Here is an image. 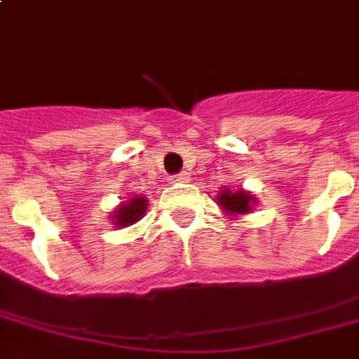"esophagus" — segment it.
<instances>
[{
    "label": "esophagus",
    "instance_id": "esophagus-1",
    "mask_svg": "<svg viewBox=\"0 0 359 359\" xmlns=\"http://www.w3.org/2000/svg\"><path fill=\"white\" fill-rule=\"evenodd\" d=\"M171 180L173 182H186V180H190V175L186 173V171H182V173H177L171 177Z\"/></svg>",
    "mask_w": 359,
    "mask_h": 359
}]
</instances>
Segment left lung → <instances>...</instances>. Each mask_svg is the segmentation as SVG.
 <instances>
[{
  "instance_id": "left-lung-1",
  "label": "left lung",
  "mask_w": 359,
  "mask_h": 359,
  "mask_svg": "<svg viewBox=\"0 0 359 359\" xmlns=\"http://www.w3.org/2000/svg\"><path fill=\"white\" fill-rule=\"evenodd\" d=\"M253 201H255V199H253V197L244 190L233 191L225 188V190L218 196L219 205H222L227 212H233V214L250 212Z\"/></svg>"
}]
</instances>
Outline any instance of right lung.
Listing matches in <instances>:
<instances>
[{
    "label": "right lung",
    "mask_w": 359,
    "mask_h": 359,
    "mask_svg": "<svg viewBox=\"0 0 359 359\" xmlns=\"http://www.w3.org/2000/svg\"><path fill=\"white\" fill-rule=\"evenodd\" d=\"M147 210V201L143 197H132L128 203H123L121 208H117L114 212L115 225L124 227V225L135 224L143 218V214Z\"/></svg>",
    "instance_id": "obj_1"
}]
</instances>
